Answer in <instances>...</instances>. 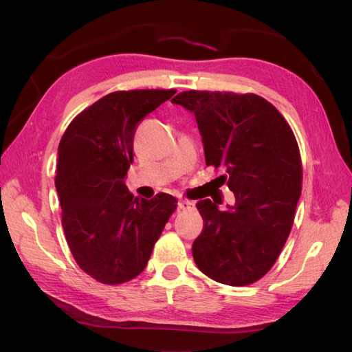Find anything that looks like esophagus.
Returning <instances> with one entry per match:
<instances>
[{"label":"esophagus","instance_id":"34e87169","mask_svg":"<svg viewBox=\"0 0 352 352\" xmlns=\"http://www.w3.org/2000/svg\"><path fill=\"white\" fill-rule=\"evenodd\" d=\"M177 207H178V210H186V208L193 207V203H192V201H189V199L180 198V199H178V203H177Z\"/></svg>","mask_w":352,"mask_h":352}]
</instances>
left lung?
Masks as SVG:
<instances>
[{"instance_id":"left-lung-1","label":"left lung","mask_w":352,"mask_h":352,"mask_svg":"<svg viewBox=\"0 0 352 352\" xmlns=\"http://www.w3.org/2000/svg\"><path fill=\"white\" fill-rule=\"evenodd\" d=\"M193 113L206 164L222 168L236 203H197L204 228L192 245L198 269L228 286L260 280L286 243L301 195V157L294 131L271 102L254 94H178Z\"/></svg>"}]
</instances>
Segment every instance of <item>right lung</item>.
Returning a JSON list of instances; mask_svg holds the SVG:
<instances>
[{"instance_id":"right-lung-1","label":"right lung","mask_w":352,"mask_h":352,"mask_svg":"<svg viewBox=\"0 0 352 352\" xmlns=\"http://www.w3.org/2000/svg\"><path fill=\"white\" fill-rule=\"evenodd\" d=\"M170 91L109 94L74 119L58 145L56 189L62 226L78 266L104 284L144 271L177 199H136L125 186L136 125L168 101Z\"/></svg>"}]
</instances>
